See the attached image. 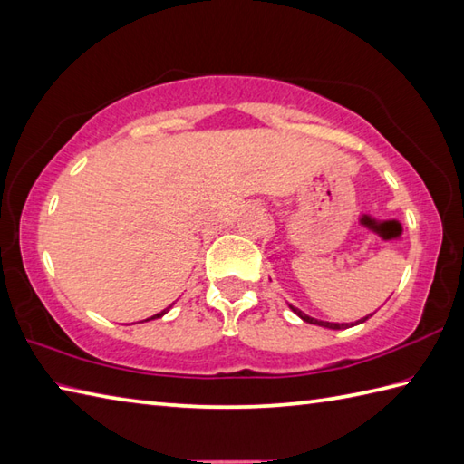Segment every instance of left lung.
<instances>
[{
  "instance_id": "8db88e82",
  "label": "left lung",
  "mask_w": 464,
  "mask_h": 464,
  "mask_svg": "<svg viewBox=\"0 0 464 464\" xmlns=\"http://www.w3.org/2000/svg\"><path fill=\"white\" fill-rule=\"evenodd\" d=\"M289 309L297 314V317H301L304 323H311V324H319V327H324V329H333V331H339V329H349V327H354V324H361V323H364L367 321L369 317H372V314H367V317H362V319H359V321H354V323H329V321H319V319H313V317H309V314H304L301 309H297V307H293V304H289Z\"/></svg>"
}]
</instances>
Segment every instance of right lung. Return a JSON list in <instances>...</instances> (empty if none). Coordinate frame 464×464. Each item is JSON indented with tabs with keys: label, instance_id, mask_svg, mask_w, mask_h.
Here are the masks:
<instances>
[{
	"label": "right lung",
	"instance_id": "1",
	"mask_svg": "<svg viewBox=\"0 0 464 464\" xmlns=\"http://www.w3.org/2000/svg\"><path fill=\"white\" fill-rule=\"evenodd\" d=\"M171 307H167V309H163L161 313H157V314H153V317H150V319H145V321H151V319H160V317H163V314L167 313V311H169Z\"/></svg>",
	"mask_w": 464,
	"mask_h": 464
}]
</instances>
